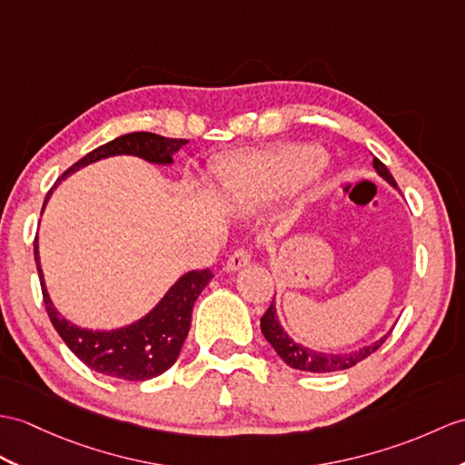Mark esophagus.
I'll return each instance as SVG.
<instances>
[{
  "instance_id": "esophagus-1",
  "label": "esophagus",
  "mask_w": 465,
  "mask_h": 465,
  "mask_svg": "<svg viewBox=\"0 0 465 465\" xmlns=\"http://www.w3.org/2000/svg\"><path fill=\"white\" fill-rule=\"evenodd\" d=\"M250 259H252V253L247 252L245 247H240V250H235L228 257V262H225V269H228V272H237V269H242L250 263Z\"/></svg>"
}]
</instances>
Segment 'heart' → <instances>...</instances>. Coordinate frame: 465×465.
<instances>
[{"instance_id": "1", "label": "heart", "mask_w": 465, "mask_h": 465, "mask_svg": "<svg viewBox=\"0 0 465 465\" xmlns=\"http://www.w3.org/2000/svg\"><path fill=\"white\" fill-rule=\"evenodd\" d=\"M322 153L312 146H287L247 156L223 172V182L237 196L272 200L301 186L322 166Z\"/></svg>"}]
</instances>
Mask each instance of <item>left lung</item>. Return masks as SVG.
I'll use <instances>...</instances> for the list:
<instances>
[{
  "label": "left lung",
  "mask_w": 465,
  "mask_h": 465,
  "mask_svg": "<svg viewBox=\"0 0 465 465\" xmlns=\"http://www.w3.org/2000/svg\"><path fill=\"white\" fill-rule=\"evenodd\" d=\"M374 170L379 172V176H382L391 186L396 188V180L392 178L391 172L382 164L379 158L372 160ZM262 332L263 337L267 339V342L272 344L275 349V352L282 356V359L291 366V369L297 371H307V372H337V371H347L351 366L359 364L361 361H364L366 356H371L372 352H376L381 349V344L388 339L386 332L382 339L374 341L366 347L356 349L352 352H344V354H332V352H319L303 347V344L295 342L289 334L283 331L282 322L277 319V309H275V301H272V305L265 311V315L262 317Z\"/></svg>",
  "instance_id": "obj_1"
}]
</instances>
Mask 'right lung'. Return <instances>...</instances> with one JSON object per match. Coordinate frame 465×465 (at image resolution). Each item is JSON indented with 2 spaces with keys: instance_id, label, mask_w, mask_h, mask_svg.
I'll return each mask as SVG.
<instances>
[{
  "instance_id": "obj_1",
  "label": "right lung",
  "mask_w": 465,
  "mask_h": 465,
  "mask_svg": "<svg viewBox=\"0 0 465 465\" xmlns=\"http://www.w3.org/2000/svg\"><path fill=\"white\" fill-rule=\"evenodd\" d=\"M183 144H188V140L166 138L153 133L123 134L111 140V143L94 148L93 153L83 156L79 162H74L69 170L63 172L59 180H64L73 172L89 166L96 160L118 154L138 156L146 162H153V164L166 166L174 162L172 156ZM51 192L53 188L47 192V198L43 202V210L47 206ZM34 253L43 291V303H45V311L53 327H55L64 344L89 369L113 376V379H123L131 382L154 379V376L166 372L176 362L182 344L188 337L193 303H196L198 295L213 277L210 269H200V272L196 269V272L183 273L168 289V293L160 299V303L148 315L133 322V325L114 331H91L73 325L71 321L61 317L59 311L53 307L45 282H43L37 237L34 242Z\"/></svg>"
}]
</instances>
